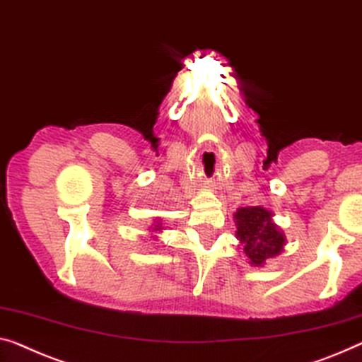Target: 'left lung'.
<instances>
[{
    "label": "left lung",
    "mask_w": 362,
    "mask_h": 362,
    "mask_svg": "<svg viewBox=\"0 0 362 362\" xmlns=\"http://www.w3.org/2000/svg\"><path fill=\"white\" fill-rule=\"evenodd\" d=\"M237 219V237L244 244V252L252 265L262 267L268 258L283 250L284 235L273 224L272 213L262 206L239 208L234 214Z\"/></svg>",
    "instance_id": "obj_1"
}]
</instances>
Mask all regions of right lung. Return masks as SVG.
I'll return each mask as SVG.
<instances>
[{"instance_id": "obj_1", "label": "right lung", "mask_w": 362, "mask_h": 362, "mask_svg": "<svg viewBox=\"0 0 362 362\" xmlns=\"http://www.w3.org/2000/svg\"><path fill=\"white\" fill-rule=\"evenodd\" d=\"M158 228H159V226H158Z\"/></svg>"}]
</instances>
